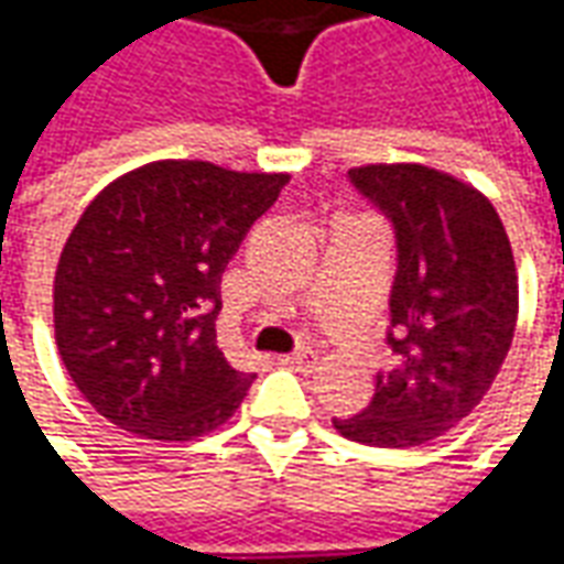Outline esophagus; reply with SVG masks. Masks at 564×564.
I'll use <instances>...</instances> for the list:
<instances>
[{
  "label": "esophagus",
  "mask_w": 564,
  "mask_h": 564,
  "mask_svg": "<svg viewBox=\"0 0 564 564\" xmlns=\"http://www.w3.org/2000/svg\"><path fill=\"white\" fill-rule=\"evenodd\" d=\"M281 362H283V366H290V368H302V371H311V368L317 366V354H314L311 347H299L295 354L281 356Z\"/></svg>",
  "instance_id": "esophagus-1"
}]
</instances>
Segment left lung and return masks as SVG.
I'll list each match as a JSON object with an SVG mask.
<instances>
[{
    "mask_svg": "<svg viewBox=\"0 0 564 564\" xmlns=\"http://www.w3.org/2000/svg\"><path fill=\"white\" fill-rule=\"evenodd\" d=\"M350 184L392 223L387 344L362 414L332 423L368 447H416L465 420L492 387L517 326V265L484 193L429 165H362Z\"/></svg>",
    "mask_w": 564,
    "mask_h": 564,
    "instance_id": "8db88e82",
    "label": "left lung"
}]
</instances>
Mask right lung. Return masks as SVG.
Segmentation results:
<instances>
[{"label":"right lung","instance_id":"obj_1","mask_svg":"<svg viewBox=\"0 0 564 564\" xmlns=\"http://www.w3.org/2000/svg\"><path fill=\"white\" fill-rule=\"evenodd\" d=\"M286 181L162 160L87 205L56 265L54 329L63 366L105 420L189 441L235 414L253 375L217 347L220 281Z\"/></svg>","mask_w":564,"mask_h":564}]
</instances>
